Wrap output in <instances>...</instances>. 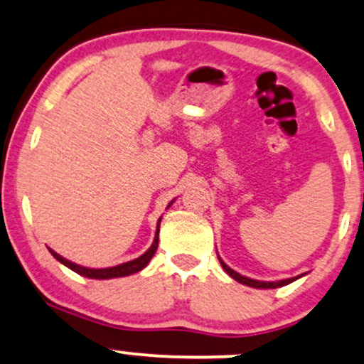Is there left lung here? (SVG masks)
Masks as SVG:
<instances>
[{
    "mask_svg": "<svg viewBox=\"0 0 364 364\" xmlns=\"http://www.w3.org/2000/svg\"><path fill=\"white\" fill-rule=\"evenodd\" d=\"M218 261H220L222 268L225 269V273L229 274V277L234 278L235 282H239V283H242V284H247V287H252V288H279V287H284V284H288V283L295 282V279H299V278L304 277V274H300V277H296V278L279 279V282H257V279H251V278H247V277H242V274H239L237 271L230 269L229 266H227L225 262L220 259V257H218Z\"/></svg>",
    "mask_w": 364,
    "mask_h": 364,
    "instance_id": "1",
    "label": "left lung"
}]
</instances>
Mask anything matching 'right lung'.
I'll list each match as a JSON object with an SVG mask.
<instances>
[{
    "label": "right lung",
    "mask_w": 364,
    "mask_h": 364,
    "mask_svg": "<svg viewBox=\"0 0 364 364\" xmlns=\"http://www.w3.org/2000/svg\"><path fill=\"white\" fill-rule=\"evenodd\" d=\"M173 203V201H171ZM169 203V205H171ZM168 205V207H169ZM159 224H161V218L159 222H157V230H156V237H154V242H152V246L147 249L146 252L142 254V256H139L137 259H132L129 262H124V264H118V266H112V268H102V269H95V268H85V266H80L76 264V262H71L68 259H64L63 256H59V254L52 251L49 249L52 256L55 257L57 261L63 262L64 266H68L69 269H73L74 273L81 274V277L85 278H93V279H110V278H122V277H129V274H134V273H139L140 269H144L146 266L149 264V261L152 259V256L156 254V249H157V244H159Z\"/></svg>",
    "instance_id": "right-lung-1"
}]
</instances>
